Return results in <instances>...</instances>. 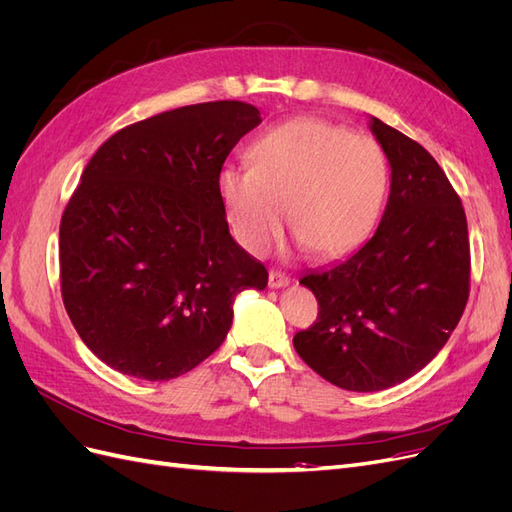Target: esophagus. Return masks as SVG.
<instances>
[{
    "label": "esophagus",
    "mask_w": 512,
    "mask_h": 512,
    "mask_svg": "<svg viewBox=\"0 0 512 512\" xmlns=\"http://www.w3.org/2000/svg\"><path fill=\"white\" fill-rule=\"evenodd\" d=\"M290 284V277L282 271H271L269 273V288H286Z\"/></svg>",
    "instance_id": "34e87169"
}]
</instances>
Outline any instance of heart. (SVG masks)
I'll return each mask as SVG.
<instances>
[{
	"instance_id": "1",
	"label": "heart",
	"mask_w": 512,
	"mask_h": 512,
	"mask_svg": "<svg viewBox=\"0 0 512 512\" xmlns=\"http://www.w3.org/2000/svg\"><path fill=\"white\" fill-rule=\"evenodd\" d=\"M247 156L252 168L226 166L218 175L230 230L245 252L271 250L284 209L290 230L320 258L356 250L374 228L389 164L371 136L303 117L262 134Z\"/></svg>"
}]
</instances>
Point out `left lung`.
I'll return each instance as SVG.
<instances>
[{
	"label": "left lung",
	"instance_id": "left-lung-1",
	"mask_svg": "<svg viewBox=\"0 0 512 512\" xmlns=\"http://www.w3.org/2000/svg\"><path fill=\"white\" fill-rule=\"evenodd\" d=\"M391 164V194L374 237L352 256L305 273L320 312L292 344L339 389H391L436 356L466 309V211L431 153L371 117Z\"/></svg>",
	"mask_w": 512,
	"mask_h": 512
}]
</instances>
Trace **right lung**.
I'll return each mask as SVG.
<instances>
[{
	"instance_id": "right-lung-1",
	"label": "right lung",
	"mask_w": 512,
	"mask_h": 512,
	"mask_svg": "<svg viewBox=\"0 0 512 512\" xmlns=\"http://www.w3.org/2000/svg\"><path fill=\"white\" fill-rule=\"evenodd\" d=\"M252 104L181 106L119 130L61 215L66 312L121 374L170 380L222 346L232 303L269 273L230 237L218 175L260 123Z\"/></svg>"
}]
</instances>
